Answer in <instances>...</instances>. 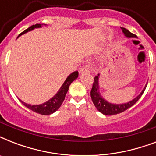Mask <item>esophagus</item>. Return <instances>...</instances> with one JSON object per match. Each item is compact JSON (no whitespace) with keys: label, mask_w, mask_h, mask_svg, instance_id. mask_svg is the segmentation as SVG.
<instances>
[{"label":"esophagus","mask_w":156,"mask_h":156,"mask_svg":"<svg viewBox=\"0 0 156 156\" xmlns=\"http://www.w3.org/2000/svg\"><path fill=\"white\" fill-rule=\"evenodd\" d=\"M79 72H80V73H84V72H87H87H89V69H88L87 67H83V68L81 69Z\"/></svg>","instance_id":"34e87169"}]
</instances>
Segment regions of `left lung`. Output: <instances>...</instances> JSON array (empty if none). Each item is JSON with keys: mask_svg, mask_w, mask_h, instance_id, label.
Listing matches in <instances>:
<instances>
[{"mask_svg": "<svg viewBox=\"0 0 156 156\" xmlns=\"http://www.w3.org/2000/svg\"><path fill=\"white\" fill-rule=\"evenodd\" d=\"M121 30H122V32L124 33V35L126 38H136L135 35L129 32L126 28L122 27ZM99 79H100V73L95 76V78H94L92 89L90 90V97H91L93 104L95 106V108H97L98 111L100 112L104 115H106V116H112V115L121 113V112H123L124 111H126L128 108H129L130 107L133 106V104L140 99V97L144 92V90H145L146 87H147V83L145 87L143 88V90H142V92L133 100L127 103H125V104H112V103L107 101L100 94Z\"/></svg>", "mask_w": 156, "mask_h": 156, "instance_id": "8db88e82", "label": "left lung"}]
</instances>
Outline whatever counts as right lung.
<instances>
[{
	"instance_id": "obj_1",
	"label": "right lung",
	"mask_w": 156,
	"mask_h": 156,
	"mask_svg": "<svg viewBox=\"0 0 156 156\" xmlns=\"http://www.w3.org/2000/svg\"><path fill=\"white\" fill-rule=\"evenodd\" d=\"M42 27V25L41 24H35V25H33L31 27H30L29 28H27V30H25L23 32H22L20 35H18V37L20 36L21 35H23L25 33L28 32V31H30V30H34L35 28H40ZM78 77V71H74L72 73H70L69 75L67 77V78L66 79V81L64 82V83L62 84V86L61 87V88L59 89V90L56 92V94L54 95L53 97H52L49 100H48L44 104H38V105H31V104H28L27 103L23 102L20 100V101L24 104V106H26L27 108L30 109L31 111L35 112H37V113H40L41 115H50V114L53 113L56 110H58L59 108L61 107V105L63 103L64 100H65V97H66V93L68 91L69 87V85L71 83H73V81L77 79V78Z\"/></svg>"
}]
</instances>
